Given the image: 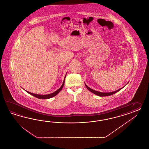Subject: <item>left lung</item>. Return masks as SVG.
<instances>
[{
	"label": "left lung",
	"mask_w": 149,
	"mask_h": 149,
	"mask_svg": "<svg viewBox=\"0 0 149 149\" xmlns=\"http://www.w3.org/2000/svg\"><path fill=\"white\" fill-rule=\"evenodd\" d=\"M85 86H86V88L88 89L89 91H91V92L93 93H94V94H95V95H98V96H100V97H106V96H109V95H112V94H115L116 93L118 92V91H119L120 90H121V89L123 88H121L120 89H118L117 91H114V92H109V93H104V92H97V91H95V90H93L92 89L90 88L88 86H87L86 84H85Z\"/></svg>",
	"instance_id": "1"
}]
</instances>
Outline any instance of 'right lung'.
Here are the masks:
<instances>
[{
	"mask_svg": "<svg viewBox=\"0 0 149 149\" xmlns=\"http://www.w3.org/2000/svg\"><path fill=\"white\" fill-rule=\"evenodd\" d=\"M65 77H66V75H65V77H64V81H63V84H62V86H61L60 88L58 89H57L56 91H55V92L52 93H51V94H47V95H40V94H34V93H32L29 92L27 91H26V92L28 93L29 94H31V95H33V97H37V98H38V99H50V98H52V97L56 96L57 94L58 93L60 92L61 91V89H62V88H63V86H64V80H65Z\"/></svg>",
	"mask_w": 149,
	"mask_h": 149,
	"instance_id": "1",
	"label": "right lung"
}]
</instances>
